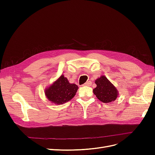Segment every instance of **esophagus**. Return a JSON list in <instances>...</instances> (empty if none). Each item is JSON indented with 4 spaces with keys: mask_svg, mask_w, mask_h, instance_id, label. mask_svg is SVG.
Masks as SVG:
<instances>
[{
    "mask_svg": "<svg viewBox=\"0 0 155 155\" xmlns=\"http://www.w3.org/2000/svg\"><path fill=\"white\" fill-rule=\"evenodd\" d=\"M91 85V81H87V83H85V84H84V86H89V85Z\"/></svg>",
    "mask_w": 155,
    "mask_h": 155,
    "instance_id": "34e87169",
    "label": "esophagus"
}]
</instances>
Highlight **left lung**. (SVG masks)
<instances>
[{"label": "left lung", "mask_w": 155, "mask_h": 155, "mask_svg": "<svg viewBox=\"0 0 155 155\" xmlns=\"http://www.w3.org/2000/svg\"><path fill=\"white\" fill-rule=\"evenodd\" d=\"M96 87L93 92L100 101L105 104L113 102L118 96V91L115 86L105 76H101L95 80Z\"/></svg>", "instance_id": "8db88e82"}]
</instances>
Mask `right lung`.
<instances>
[{
	"mask_svg": "<svg viewBox=\"0 0 155 155\" xmlns=\"http://www.w3.org/2000/svg\"><path fill=\"white\" fill-rule=\"evenodd\" d=\"M78 90V87L76 84L70 83L68 79L62 74L50 87L45 88V94L50 102L61 105L72 100Z\"/></svg>",
	"mask_w": 155,
	"mask_h": 155,
	"instance_id": "obj_1",
	"label": "right lung"
}]
</instances>
